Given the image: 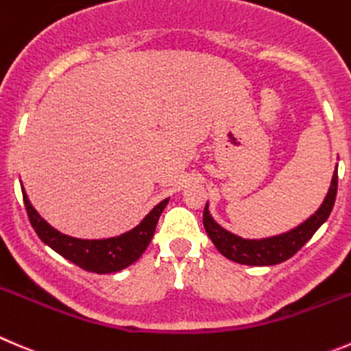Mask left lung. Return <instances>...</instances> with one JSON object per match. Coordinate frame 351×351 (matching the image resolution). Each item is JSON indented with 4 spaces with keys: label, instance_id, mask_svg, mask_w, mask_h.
Wrapping results in <instances>:
<instances>
[{
    "label": "left lung",
    "instance_id": "1",
    "mask_svg": "<svg viewBox=\"0 0 351 351\" xmlns=\"http://www.w3.org/2000/svg\"><path fill=\"white\" fill-rule=\"evenodd\" d=\"M336 192H338V166L332 173L328 195L322 200L321 207L297 228L287 233L276 234V237L258 238V240L238 237L214 221L209 213V204H206V209H204V228L217 250L230 261L245 264V266H274L293 257L311 240L312 234L326 223L335 206Z\"/></svg>",
    "mask_w": 351,
    "mask_h": 351
}]
</instances>
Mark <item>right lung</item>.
<instances>
[{
	"instance_id": "obj_1",
	"label": "right lung",
	"mask_w": 351,
	"mask_h": 351,
	"mask_svg": "<svg viewBox=\"0 0 351 351\" xmlns=\"http://www.w3.org/2000/svg\"><path fill=\"white\" fill-rule=\"evenodd\" d=\"M22 193L30 224L36 230L37 237L44 243L49 245L54 252H58L61 257L73 262L75 266L96 274L118 273V271L132 266L135 261L141 258V255L144 254L147 245L151 243L152 237H154L159 216L165 210V207L168 206L169 200H161L137 226L132 228L127 233H121L118 237L103 238V240H84V238L68 237V234L61 233L56 228L51 226L34 209L23 189Z\"/></svg>"
}]
</instances>
